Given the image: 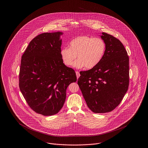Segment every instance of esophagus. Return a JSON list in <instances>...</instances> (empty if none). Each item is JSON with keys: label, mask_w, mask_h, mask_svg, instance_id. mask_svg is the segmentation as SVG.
Returning a JSON list of instances; mask_svg holds the SVG:
<instances>
[{"label": "esophagus", "mask_w": 148, "mask_h": 148, "mask_svg": "<svg viewBox=\"0 0 148 148\" xmlns=\"http://www.w3.org/2000/svg\"><path fill=\"white\" fill-rule=\"evenodd\" d=\"M75 73H76V75H77V79H78V78L79 77H80V73H79V71H77Z\"/></svg>", "instance_id": "esophagus-1"}]
</instances>
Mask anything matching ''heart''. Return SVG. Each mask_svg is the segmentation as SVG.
<instances>
[{
  "instance_id": "b5f03b06",
  "label": "heart",
  "mask_w": 148,
  "mask_h": 148,
  "mask_svg": "<svg viewBox=\"0 0 148 148\" xmlns=\"http://www.w3.org/2000/svg\"><path fill=\"white\" fill-rule=\"evenodd\" d=\"M106 50V44L103 39L81 35L73 39L69 47L60 50V54L63 63L68 66H71L77 58L74 67L92 69L101 61Z\"/></svg>"
}]
</instances>
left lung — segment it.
Masks as SVG:
<instances>
[{
    "label": "left lung",
    "mask_w": 148,
    "mask_h": 148,
    "mask_svg": "<svg viewBox=\"0 0 148 148\" xmlns=\"http://www.w3.org/2000/svg\"><path fill=\"white\" fill-rule=\"evenodd\" d=\"M100 37L106 53L98 65L80 71L77 84L88 108L95 113L114 110L120 103L129 87V56L119 39L106 33Z\"/></svg>",
    "instance_id": "1"
}]
</instances>
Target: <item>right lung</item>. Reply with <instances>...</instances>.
<instances>
[{
    "label": "right lung",
    "instance_id": "1",
    "mask_svg": "<svg viewBox=\"0 0 148 148\" xmlns=\"http://www.w3.org/2000/svg\"><path fill=\"white\" fill-rule=\"evenodd\" d=\"M63 34L57 32L36 36L21 56L20 90L31 109L44 116L60 111L68 86L77 79L75 71L61 58Z\"/></svg>",
    "mask_w": 148,
    "mask_h": 148
}]
</instances>
